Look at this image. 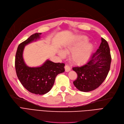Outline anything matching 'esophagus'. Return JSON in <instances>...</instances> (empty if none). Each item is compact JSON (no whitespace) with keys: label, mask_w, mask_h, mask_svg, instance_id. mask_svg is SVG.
<instances>
[{"label":"esophagus","mask_w":124,"mask_h":124,"mask_svg":"<svg viewBox=\"0 0 124 124\" xmlns=\"http://www.w3.org/2000/svg\"><path fill=\"white\" fill-rule=\"evenodd\" d=\"M65 71L66 72H69V71H70L71 68L70 67L67 65H66L65 66Z\"/></svg>","instance_id":"1"}]
</instances>
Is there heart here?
<instances>
[{
    "mask_svg": "<svg viewBox=\"0 0 124 124\" xmlns=\"http://www.w3.org/2000/svg\"><path fill=\"white\" fill-rule=\"evenodd\" d=\"M87 40V38L85 37H81L76 43L68 45L63 48V51L59 50L58 55L61 57H64L66 55L65 53H69L73 50L70 56L71 61L76 64H82L87 62L91 56L93 50L92 44L91 43L86 42L78 46L75 49L74 48L78 45L86 42Z\"/></svg>",
    "mask_w": 124,
    "mask_h": 124,
    "instance_id": "heart-1",
    "label": "heart"
}]
</instances>
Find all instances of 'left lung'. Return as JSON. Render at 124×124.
Segmentation results:
<instances>
[{
	"mask_svg": "<svg viewBox=\"0 0 124 124\" xmlns=\"http://www.w3.org/2000/svg\"><path fill=\"white\" fill-rule=\"evenodd\" d=\"M111 56L107 41L101 38L99 48L91 56L88 62L72 69L78 74L73 84L79 91L88 92L95 90L106 79L110 69Z\"/></svg>",
	"mask_w": 124,
	"mask_h": 124,
	"instance_id": "obj_1",
	"label": "left lung"
}]
</instances>
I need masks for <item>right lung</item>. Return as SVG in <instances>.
I'll list each match as a JSON object with an SVG mask.
<instances>
[{
  "mask_svg": "<svg viewBox=\"0 0 124 124\" xmlns=\"http://www.w3.org/2000/svg\"><path fill=\"white\" fill-rule=\"evenodd\" d=\"M41 33L30 36L18 46L15 59L17 76L21 84L28 91L36 95H44L49 92L54 85L55 78L65 71V63H55L47 60L38 67H29L26 65L23 57L25 46L40 38Z\"/></svg>",
  "mask_w": 124,
  "mask_h": 124,
  "instance_id": "1",
  "label": "right lung"
}]
</instances>
